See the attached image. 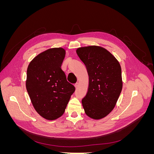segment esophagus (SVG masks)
Segmentation results:
<instances>
[{"label":"esophagus","mask_w":154,"mask_h":154,"mask_svg":"<svg viewBox=\"0 0 154 154\" xmlns=\"http://www.w3.org/2000/svg\"><path fill=\"white\" fill-rule=\"evenodd\" d=\"M74 87H75L76 88H78V87H79V83H76L75 85H74Z\"/></svg>","instance_id":"1"}]
</instances>
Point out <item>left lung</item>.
Returning a JSON list of instances; mask_svg holds the SVG:
<instances>
[{
  "instance_id": "8db88e82",
  "label": "left lung",
  "mask_w": 154,
  "mask_h": 154,
  "mask_svg": "<svg viewBox=\"0 0 154 154\" xmlns=\"http://www.w3.org/2000/svg\"><path fill=\"white\" fill-rule=\"evenodd\" d=\"M76 53L85 65L88 75V91L82 100L83 109L92 119L103 118L114 109L122 90L120 64L100 46L79 48Z\"/></svg>"
}]
</instances>
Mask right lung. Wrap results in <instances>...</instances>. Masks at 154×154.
Listing matches in <instances>:
<instances>
[{
	"mask_svg": "<svg viewBox=\"0 0 154 154\" xmlns=\"http://www.w3.org/2000/svg\"><path fill=\"white\" fill-rule=\"evenodd\" d=\"M66 51L51 48L32 60L27 69L26 89L39 115L57 119L64 113L75 87L67 81L61 69Z\"/></svg>",
	"mask_w": 154,
	"mask_h": 154,
	"instance_id": "add662e5",
	"label": "right lung"
}]
</instances>
